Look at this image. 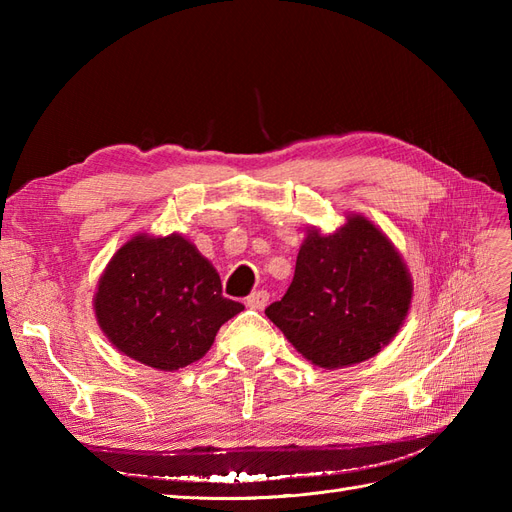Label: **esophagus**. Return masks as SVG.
I'll list each match as a JSON object with an SVG mask.
<instances>
[{
	"label": "esophagus",
	"mask_w": 512,
	"mask_h": 512,
	"mask_svg": "<svg viewBox=\"0 0 512 512\" xmlns=\"http://www.w3.org/2000/svg\"><path fill=\"white\" fill-rule=\"evenodd\" d=\"M267 301H269V292L267 290H256L245 299V305L250 309H262L267 305Z\"/></svg>",
	"instance_id": "obj_1"
}]
</instances>
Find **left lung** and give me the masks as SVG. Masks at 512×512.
I'll use <instances>...</instances> for the list:
<instances>
[{"label": "left lung", "instance_id": "1", "mask_svg": "<svg viewBox=\"0 0 512 512\" xmlns=\"http://www.w3.org/2000/svg\"><path fill=\"white\" fill-rule=\"evenodd\" d=\"M331 235L307 230L282 301L265 314L307 361L324 369L363 363L389 346L412 301L404 258L363 215Z\"/></svg>", "mask_w": 512, "mask_h": 512}]
</instances>
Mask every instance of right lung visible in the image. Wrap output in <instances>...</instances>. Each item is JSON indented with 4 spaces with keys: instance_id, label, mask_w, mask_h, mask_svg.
<instances>
[{
    "instance_id": "right-lung-1",
    "label": "right lung",
    "mask_w": 512,
    "mask_h": 512,
    "mask_svg": "<svg viewBox=\"0 0 512 512\" xmlns=\"http://www.w3.org/2000/svg\"><path fill=\"white\" fill-rule=\"evenodd\" d=\"M100 329L119 352L160 371L203 359L220 327L243 312L222 297L211 262L177 232L136 235L108 262L94 297Z\"/></svg>"
}]
</instances>
